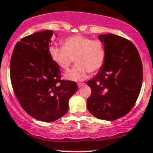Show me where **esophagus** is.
Returning <instances> with one entry per match:
<instances>
[{
    "mask_svg": "<svg viewBox=\"0 0 153 153\" xmlns=\"http://www.w3.org/2000/svg\"><path fill=\"white\" fill-rule=\"evenodd\" d=\"M83 85H84V83H78V86H79V87H81V86H83Z\"/></svg>",
    "mask_w": 153,
    "mask_h": 153,
    "instance_id": "1",
    "label": "esophagus"
}]
</instances>
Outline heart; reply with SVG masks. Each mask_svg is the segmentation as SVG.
<instances>
[{"instance_id":"b5f03b06","label":"heart","mask_w":153,"mask_h":153,"mask_svg":"<svg viewBox=\"0 0 153 153\" xmlns=\"http://www.w3.org/2000/svg\"><path fill=\"white\" fill-rule=\"evenodd\" d=\"M63 47H51L50 55L58 67L67 70L75 59V67L65 74L73 81L86 79L89 73L96 74L102 68L106 59V49L100 40L75 35L62 42Z\"/></svg>"}]
</instances>
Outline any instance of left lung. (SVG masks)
<instances>
[{
	"label": "left lung",
	"instance_id": "left-lung-1",
	"mask_svg": "<svg viewBox=\"0 0 153 153\" xmlns=\"http://www.w3.org/2000/svg\"><path fill=\"white\" fill-rule=\"evenodd\" d=\"M99 39L106 49V59L98 74L86 83L91 88L87 109L100 120H115L134 106L143 83V64L136 47L113 33Z\"/></svg>",
	"mask_w": 153,
	"mask_h": 153
}]
</instances>
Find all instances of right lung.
Listing matches in <instances>:
<instances>
[{"mask_svg":"<svg viewBox=\"0 0 153 153\" xmlns=\"http://www.w3.org/2000/svg\"><path fill=\"white\" fill-rule=\"evenodd\" d=\"M52 30L24 36L12 53L10 76L12 87L24 111L43 122L64 116L69 100L78 87L74 81L61 79L60 67L50 55Z\"/></svg>","mask_w":153,"mask_h":153,"instance_id":"right-lung-1","label":"right lung"}]
</instances>
